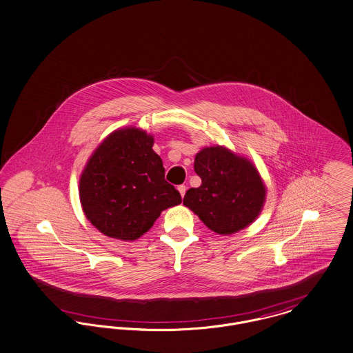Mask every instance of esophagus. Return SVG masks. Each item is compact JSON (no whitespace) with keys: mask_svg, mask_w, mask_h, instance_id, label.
I'll return each instance as SVG.
<instances>
[{"mask_svg":"<svg viewBox=\"0 0 353 353\" xmlns=\"http://www.w3.org/2000/svg\"><path fill=\"white\" fill-rule=\"evenodd\" d=\"M178 191H179V194H181V196L183 198L185 196V194H186V186H183V185H181L179 188H178Z\"/></svg>","mask_w":353,"mask_h":353,"instance_id":"esophagus-1","label":"esophagus"}]
</instances>
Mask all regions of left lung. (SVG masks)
Masks as SVG:
<instances>
[{
	"label": "left lung",
	"mask_w": 353,
	"mask_h": 353,
	"mask_svg": "<svg viewBox=\"0 0 353 353\" xmlns=\"http://www.w3.org/2000/svg\"><path fill=\"white\" fill-rule=\"evenodd\" d=\"M202 185L190 188L183 205L218 234L249 226L263 208L266 188L256 165L222 145L202 148L194 161Z\"/></svg>",
	"instance_id": "obj_1"
}]
</instances>
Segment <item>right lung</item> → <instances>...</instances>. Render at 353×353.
Returning a JSON list of instances; mask_svg holds the SVG:
<instances>
[{
    "instance_id": "right-lung-1",
    "label": "right lung",
    "mask_w": 353,
    "mask_h": 353,
    "mask_svg": "<svg viewBox=\"0 0 353 353\" xmlns=\"http://www.w3.org/2000/svg\"><path fill=\"white\" fill-rule=\"evenodd\" d=\"M154 137L137 127L111 132L81 172L79 195L83 212L107 236L135 241L152 228L161 212L182 202L165 179Z\"/></svg>"
}]
</instances>
